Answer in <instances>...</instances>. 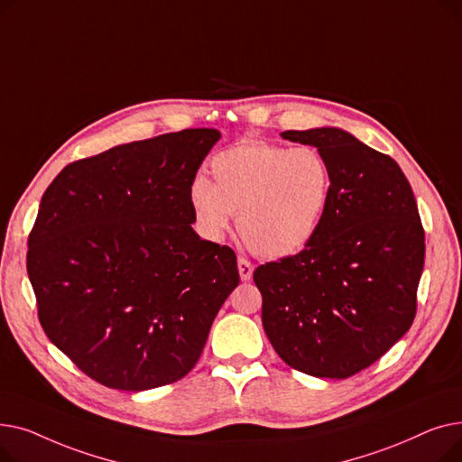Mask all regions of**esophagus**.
<instances>
[{
  "instance_id": "34e87169",
  "label": "esophagus",
  "mask_w": 462,
  "mask_h": 462,
  "mask_svg": "<svg viewBox=\"0 0 462 462\" xmlns=\"http://www.w3.org/2000/svg\"><path fill=\"white\" fill-rule=\"evenodd\" d=\"M237 272H239L241 281H251L253 272H254V265H253L247 258L239 256V258H237Z\"/></svg>"
}]
</instances>
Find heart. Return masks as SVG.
I'll return each instance as SVG.
<instances>
[{"mask_svg":"<svg viewBox=\"0 0 462 462\" xmlns=\"http://www.w3.org/2000/svg\"><path fill=\"white\" fill-rule=\"evenodd\" d=\"M209 172L213 183L199 176L190 185L202 232L221 239L239 215L241 237L268 258L305 249L329 204L331 168L314 148L244 140L213 155Z\"/></svg>","mask_w":462,"mask_h":462,"instance_id":"obj_1","label":"heart"}]
</instances>
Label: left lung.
Returning a JSON list of instances; mask_svg holds the SVG:
<instances>
[{
	"label": "left lung",
	"mask_w": 462,
	"mask_h": 462,
	"mask_svg": "<svg viewBox=\"0 0 462 462\" xmlns=\"http://www.w3.org/2000/svg\"><path fill=\"white\" fill-rule=\"evenodd\" d=\"M331 168L322 223L294 256L258 265L262 324L279 357L319 378L367 369L410 329L425 232L401 166L343 129L284 131Z\"/></svg>",
	"instance_id": "obj_1"
}]
</instances>
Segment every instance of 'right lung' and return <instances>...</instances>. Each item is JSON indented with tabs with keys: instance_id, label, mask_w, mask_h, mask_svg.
I'll return each mask as SVG.
<instances>
[{
	"instance_id": "1",
	"label": "right lung",
	"mask_w": 462,
	"mask_h": 462,
	"mask_svg": "<svg viewBox=\"0 0 462 462\" xmlns=\"http://www.w3.org/2000/svg\"><path fill=\"white\" fill-rule=\"evenodd\" d=\"M217 129H185L67 164L44 190L28 275L46 337L112 390L183 378L239 284L236 253L200 239L190 185Z\"/></svg>"
}]
</instances>
